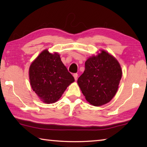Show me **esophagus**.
<instances>
[{
    "mask_svg": "<svg viewBox=\"0 0 147 147\" xmlns=\"http://www.w3.org/2000/svg\"><path fill=\"white\" fill-rule=\"evenodd\" d=\"M78 74H77V73H74V74H73V76H74V79H75V80H76L77 78H78Z\"/></svg>",
    "mask_w": 147,
    "mask_h": 147,
    "instance_id": "esophagus-1",
    "label": "esophagus"
}]
</instances>
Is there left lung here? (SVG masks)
I'll return each instance as SVG.
<instances>
[{
	"mask_svg": "<svg viewBox=\"0 0 147 147\" xmlns=\"http://www.w3.org/2000/svg\"><path fill=\"white\" fill-rule=\"evenodd\" d=\"M122 77L118 61L105 51L89 58L77 82L86 100L94 106L109 102L117 91Z\"/></svg>",
	"mask_w": 147,
	"mask_h": 147,
	"instance_id": "obj_1",
	"label": "left lung"
}]
</instances>
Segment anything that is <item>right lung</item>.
<instances>
[{"label": "right lung", "mask_w": 147, "mask_h": 147, "mask_svg": "<svg viewBox=\"0 0 147 147\" xmlns=\"http://www.w3.org/2000/svg\"><path fill=\"white\" fill-rule=\"evenodd\" d=\"M29 78L33 91L47 104L58 101L74 81L59 54L50 53L48 50L41 52L32 62L29 69Z\"/></svg>", "instance_id": "1"}]
</instances>
